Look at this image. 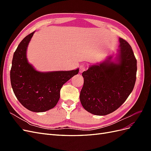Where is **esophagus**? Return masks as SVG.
<instances>
[{
    "label": "esophagus",
    "instance_id": "esophagus-1",
    "mask_svg": "<svg viewBox=\"0 0 151 151\" xmlns=\"http://www.w3.org/2000/svg\"><path fill=\"white\" fill-rule=\"evenodd\" d=\"M86 69H87V67L84 65H82L79 67V72H80V73H83Z\"/></svg>",
    "mask_w": 151,
    "mask_h": 151
}]
</instances>
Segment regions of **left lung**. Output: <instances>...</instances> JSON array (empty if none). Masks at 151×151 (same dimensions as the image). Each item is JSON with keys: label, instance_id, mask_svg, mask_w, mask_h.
I'll use <instances>...</instances> for the list:
<instances>
[{"label": "left lung", "instance_id": "8db88e82", "mask_svg": "<svg viewBox=\"0 0 151 151\" xmlns=\"http://www.w3.org/2000/svg\"><path fill=\"white\" fill-rule=\"evenodd\" d=\"M119 49L113 55L93 65L83 73L84 85L80 101L86 111L103 116L115 111L133 91L136 81L137 60L130 45L119 38Z\"/></svg>", "mask_w": 151, "mask_h": 151}]
</instances>
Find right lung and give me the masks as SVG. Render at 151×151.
<instances>
[{
    "mask_svg": "<svg viewBox=\"0 0 151 151\" xmlns=\"http://www.w3.org/2000/svg\"><path fill=\"white\" fill-rule=\"evenodd\" d=\"M35 31L22 40L14 53L10 72L11 86L22 106L33 112H45L55 106L62 86L78 74L68 71L40 72L29 63L26 52Z\"/></svg>",
    "mask_w": 151,
    "mask_h": 151,
    "instance_id": "right-lung-1",
    "label": "right lung"
}]
</instances>
